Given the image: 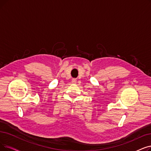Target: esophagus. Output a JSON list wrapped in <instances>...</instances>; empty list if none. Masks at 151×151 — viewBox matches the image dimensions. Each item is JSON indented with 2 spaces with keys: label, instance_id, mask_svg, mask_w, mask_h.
Wrapping results in <instances>:
<instances>
[{
  "label": "esophagus",
  "instance_id": "esophagus-1",
  "mask_svg": "<svg viewBox=\"0 0 151 151\" xmlns=\"http://www.w3.org/2000/svg\"><path fill=\"white\" fill-rule=\"evenodd\" d=\"M71 83L73 84H75L76 83V79H73L71 80Z\"/></svg>",
  "mask_w": 151,
  "mask_h": 151
}]
</instances>
